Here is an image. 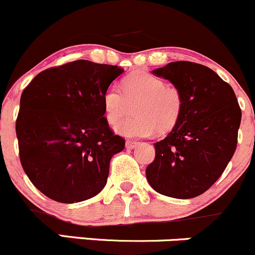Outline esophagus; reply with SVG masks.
I'll use <instances>...</instances> for the list:
<instances>
[{
  "label": "esophagus",
  "mask_w": 255,
  "mask_h": 255,
  "mask_svg": "<svg viewBox=\"0 0 255 255\" xmlns=\"http://www.w3.org/2000/svg\"><path fill=\"white\" fill-rule=\"evenodd\" d=\"M137 145H138V142H136V141H132V140H128L127 141V147H128V148H130V149L135 148V147Z\"/></svg>",
  "instance_id": "1"
}]
</instances>
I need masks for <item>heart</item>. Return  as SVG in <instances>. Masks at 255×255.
I'll use <instances>...</instances> for the list:
<instances>
[{
	"instance_id": "1",
	"label": "heart",
	"mask_w": 255,
	"mask_h": 255,
	"mask_svg": "<svg viewBox=\"0 0 255 255\" xmlns=\"http://www.w3.org/2000/svg\"><path fill=\"white\" fill-rule=\"evenodd\" d=\"M119 88H107L102 97L104 117L114 125L133 103L135 117L119 123L115 127L118 133L127 137H146L154 130L168 132L175 127L184 108V96L175 86L166 85L162 78L148 72H133L122 82Z\"/></svg>"
}]
</instances>
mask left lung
I'll list each match as a JSON object with an SVG mask.
<instances>
[{"mask_svg": "<svg viewBox=\"0 0 255 255\" xmlns=\"http://www.w3.org/2000/svg\"><path fill=\"white\" fill-rule=\"evenodd\" d=\"M152 73L182 91L184 108L167 137L154 143L146 178L162 195L195 198L221 177L235 153L240 104L232 87L204 65L169 62Z\"/></svg>", "mask_w": 255, "mask_h": 255, "instance_id": "1", "label": "left lung"}]
</instances>
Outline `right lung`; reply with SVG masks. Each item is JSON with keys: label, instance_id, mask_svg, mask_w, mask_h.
Segmentation results:
<instances>
[{"label": "right lung", "instance_id": "right-lung-1", "mask_svg": "<svg viewBox=\"0 0 255 255\" xmlns=\"http://www.w3.org/2000/svg\"><path fill=\"white\" fill-rule=\"evenodd\" d=\"M123 72L77 60L38 73L23 91L15 122L20 163L48 198L80 203L106 186L125 140L109 128L102 97Z\"/></svg>", "mask_w": 255, "mask_h": 255}]
</instances>
